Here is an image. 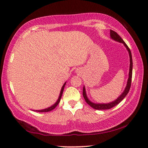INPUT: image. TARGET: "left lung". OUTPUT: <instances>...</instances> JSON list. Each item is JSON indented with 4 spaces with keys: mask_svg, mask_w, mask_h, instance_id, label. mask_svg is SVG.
Masks as SVG:
<instances>
[{
    "mask_svg": "<svg viewBox=\"0 0 148 148\" xmlns=\"http://www.w3.org/2000/svg\"><path fill=\"white\" fill-rule=\"evenodd\" d=\"M110 38L118 42L119 43H122L124 45V46L126 47L128 53L129 55V58H130V66H129V77L127 79V83L126 85V87L124 89L123 92L117 97V98L114 101L110 102L109 103H95L92 101H90L86 93V87L84 86L83 88V96L84 97L85 100L87 104H88L90 106H91L92 108L95 110H108L112 108L114 106H116V105L118 104L120 102L122 101L124 99L125 97L127 96V95L128 94V92L130 90V87H131V80H132V54L131 52V50L129 48V47L127 46V45L125 44V42L123 41L119 35L112 30H110Z\"/></svg>",
    "mask_w": 148,
    "mask_h": 148,
    "instance_id": "obj_1",
    "label": "left lung"
}]
</instances>
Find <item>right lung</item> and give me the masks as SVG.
Listing matches in <instances>:
<instances>
[{
  "mask_svg": "<svg viewBox=\"0 0 148 148\" xmlns=\"http://www.w3.org/2000/svg\"><path fill=\"white\" fill-rule=\"evenodd\" d=\"M66 84V82H65V83L63 84V86H62L61 90V92H60V94H59V98L57 99V101L55 102V104H53L52 106H49L48 108H45V109H42V110H34L35 112H50L51 111V110H53V109H55L56 108V106L58 105V104L59 103L60 101H61V99L62 97V92H63L64 91V88L65 87V85Z\"/></svg>",
  "mask_w": 148,
  "mask_h": 148,
  "instance_id": "1",
  "label": "right lung"
}]
</instances>
